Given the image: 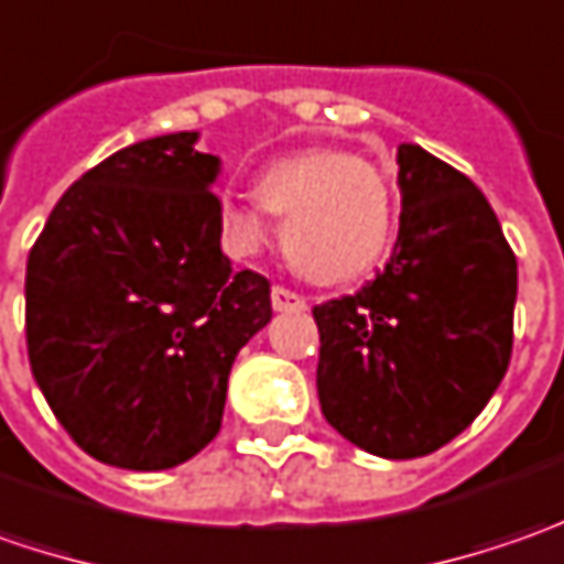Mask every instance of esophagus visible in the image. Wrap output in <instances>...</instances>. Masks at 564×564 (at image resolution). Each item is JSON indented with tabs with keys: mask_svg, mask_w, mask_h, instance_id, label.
Masks as SVG:
<instances>
[{
	"mask_svg": "<svg viewBox=\"0 0 564 564\" xmlns=\"http://www.w3.org/2000/svg\"><path fill=\"white\" fill-rule=\"evenodd\" d=\"M271 306L278 312H306V300L300 293L286 290V286H274L271 290Z\"/></svg>",
	"mask_w": 564,
	"mask_h": 564,
	"instance_id": "34e87169",
	"label": "esophagus"
}]
</instances>
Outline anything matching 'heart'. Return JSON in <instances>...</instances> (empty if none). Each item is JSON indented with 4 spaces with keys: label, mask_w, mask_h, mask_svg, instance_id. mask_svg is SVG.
<instances>
[{
    "label": "heart",
    "mask_w": 564,
    "mask_h": 564,
    "mask_svg": "<svg viewBox=\"0 0 564 564\" xmlns=\"http://www.w3.org/2000/svg\"><path fill=\"white\" fill-rule=\"evenodd\" d=\"M258 205L283 217L286 261L312 283H347L372 271L398 227V195L379 163L312 148L271 163L256 185ZM220 234L236 252H256L268 236L261 210L227 195Z\"/></svg>",
    "instance_id": "1"
}]
</instances>
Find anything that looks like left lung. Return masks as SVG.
I'll list each match as a JSON object with an SVG mask.
<instances>
[{
	"label": "left lung",
	"instance_id": "1",
	"mask_svg": "<svg viewBox=\"0 0 564 564\" xmlns=\"http://www.w3.org/2000/svg\"><path fill=\"white\" fill-rule=\"evenodd\" d=\"M401 230L376 281L312 308L318 404L356 448L423 457L477 420L514 340L518 261L486 195L420 144L398 148Z\"/></svg>",
	"mask_w": 564,
	"mask_h": 564
}]
</instances>
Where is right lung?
Segmentation results:
<instances>
[{"label":"right lung","instance_id":"add662e5","mask_svg":"<svg viewBox=\"0 0 564 564\" xmlns=\"http://www.w3.org/2000/svg\"><path fill=\"white\" fill-rule=\"evenodd\" d=\"M198 132L87 170L28 256V359L90 457L166 470L220 432L236 354L271 322V283L220 252V160Z\"/></svg>","mask_w":564,"mask_h":564}]
</instances>
